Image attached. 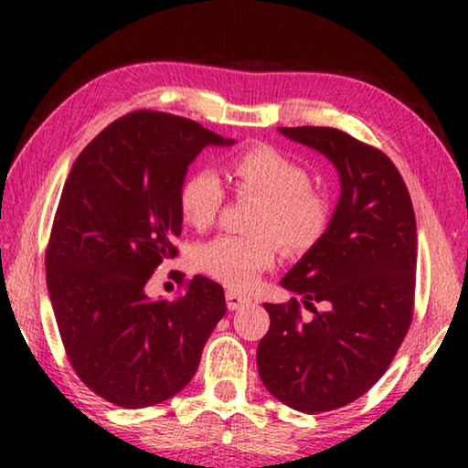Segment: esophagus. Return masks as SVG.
<instances>
[{"instance_id":"esophagus-1","label":"esophagus","mask_w":468,"mask_h":468,"mask_svg":"<svg viewBox=\"0 0 468 468\" xmlns=\"http://www.w3.org/2000/svg\"><path fill=\"white\" fill-rule=\"evenodd\" d=\"M226 303H228V309H229V311H239L240 306L249 304V298L242 296V293L228 292V293H226Z\"/></svg>"}]
</instances>
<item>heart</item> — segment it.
Masks as SVG:
<instances>
[{
  "label": "heart",
  "instance_id": "obj_1",
  "mask_svg": "<svg viewBox=\"0 0 468 468\" xmlns=\"http://www.w3.org/2000/svg\"><path fill=\"white\" fill-rule=\"evenodd\" d=\"M236 191L255 196L261 207L251 236H217L196 251V266L207 277L236 292H249L260 274L274 266L279 240L287 251L303 255L319 245L330 226V202L311 189L306 168L274 146H251L228 165ZM223 185L208 168L185 175L178 187V210L191 228L204 229L215 221L223 204Z\"/></svg>",
  "mask_w": 468,
  "mask_h": 468
}]
</instances>
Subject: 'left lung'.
Returning <instances> with one entry per match:
<instances>
[{"label":"left lung","instance_id":"8db88e82","mask_svg":"<svg viewBox=\"0 0 468 468\" xmlns=\"http://www.w3.org/2000/svg\"><path fill=\"white\" fill-rule=\"evenodd\" d=\"M279 132L328 157L341 178L328 232L281 279L300 300L264 304L271 328L258 345L268 392L315 415L360 399L392 364L413 317L418 228L407 185L386 153L335 127ZM303 305L311 320L299 313Z\"/></svg>","mask_w":468,"mask_h":468}]
</instances>
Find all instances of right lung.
Returning <instances> with one entry per match:
<instances>
[{
  "mask_svg": "<svg viewBox=\"0 0 468 468\" xmlns=\"http://www.w3.org/2000/svg\"><path fill=\"white\" fill-rule=\"evenodd\" d=\"M219 133L168 112L136 111L101 130L69 170L47 249V285L68 360L112 405L143 409L191 381L226 315L223 287L202 274L176 300L144 285L181 236L178 187Z\"/></svg>",
  "mask_w": 468,
  "mask_h": 468,
  "instance_id": "obj_1",
  "label": "right lung"
}]
</instances>
